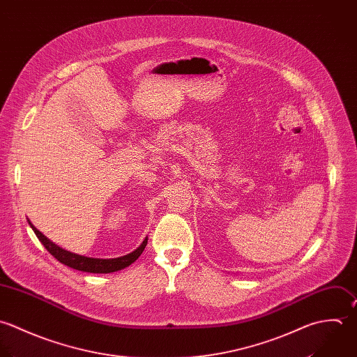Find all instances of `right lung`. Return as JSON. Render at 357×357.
<instances>
[{"mask_svg":"<svg viewBox=\"0 0 357 357\" xmlns=\"http://www.w3.org/2000/svg\"><path fill=\"white\" fill-rule=\"evenodd\" d=\"M31 230L34 231V234L40 239V242L45 246V249L56 259L59 260L62 264L69 266L75 270L79 271H86V273H94V274H108V273H114V271H119L121 268H126L127 266H130L131 263H134L139 255L144 252L148 237L141 242V245L134 249L132 252L120 256V257H114V259H98V257H89V256H83V255H77L73 252H69L61 246H58L56 243H54L51 239L45 237L41 231H38L31 222L27 219Z\"/></svg>","mask_w":357,"mask_h":357,"instance_id":"1","label":"right lung"}]
</instances>
